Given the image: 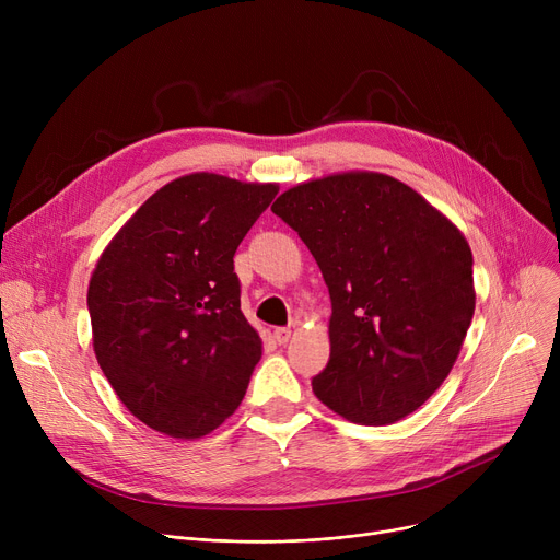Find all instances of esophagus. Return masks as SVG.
I'll use <instances>...</instances> for the list:
<instances>
[{
  "label": "esophagus",
  "instance_id": "obj_1",
  "mask_svg": "<svg viewBox=\"0 0 560 560\" xmlns=\"http://www.w3.org/2000/svg\"><path fill=\"white\" fill-rule=\"evenodd\" d=\"M290 329L288 327H279V329H275V340L279 342V345H285L288 340H290Z\"/></svg>",
  "mask_w": 560,
  "mask_h": 560
}]
</instances>
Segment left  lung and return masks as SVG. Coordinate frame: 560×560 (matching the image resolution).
<instances>
[{"label":"left lung","mask_w":560,"mask_h":560,"mask_svg":"<svg viewBox=\"0 0 560 560\" xmlns=\"http://www.w3.org/2000/svg\"><path fill=\"white\" fill-rule=\"evenodd\" d=\"M272 211L329 288L331 357L313 393L349 422L384 427L447 378L475 315L472 249L420 192L381 172L288 188Z\"/></svg>","instance_id":"left-lung-1"}]
</instances>
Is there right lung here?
<instances>
[{
  "mask_svg": "<svg viewBox=\"0 0 560 560\" xmlns=\"http://www.w3.org/2000/svg\"><path fill=\"white\" fill-rule=\"evenodd\" d=\"M277 184L213 172L165 184L113 235L91 283L93 349L115 395L170 438H201L241 406L262 342L233 254Z\"/></svg>",
  "mask_w": 560,
  "mask_h": 560,
  "instance_id": "1",
  "label": "right lung"
}]
</instances>
